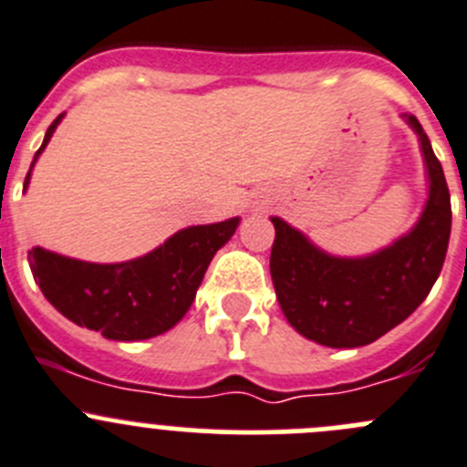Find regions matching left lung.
Segmentation results:
<instances>
[{
  "instance_id": "1",
  "label": "left lung",
  "mask_w": 467,
  "mask_h": 467,
  "mask_svg": "<svg viewBox=\"0 0 467 467\" xmlns=\"http://www.w3.org/2000/svg\"><path fill=\"white\" fill-rule=\"evenodd\" d=\"M403 117L420 137L429 174V199L410 234L376 254L341 259L273 217L270 275L279 307L300 335L317 344L358 348L376 341L424 303L445 264L450 188L424 128L415 117Z\"/></svg>"
}]
</instances>
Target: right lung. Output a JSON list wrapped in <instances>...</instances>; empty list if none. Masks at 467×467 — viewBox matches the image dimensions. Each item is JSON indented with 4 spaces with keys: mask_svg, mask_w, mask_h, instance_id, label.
I'll return each mask as SVG.
<instances>
[{
    "mask_svg": "<svg viewBox=\"0 0 467 467\" xmlns=\"http://www.w3.org/2000/svg\"><path fill=\"white\" fill-rule=\"evenodd\" d=\"M61 119L64 114L47 128L36 158ZM238 222V217H231L215 224L188 226L149 254L123 264H88L34 247L29 268L43 296L68 321L100 332L105 339H150L171 330L185 317L208 264L234 236Z\"/></svg>",
    "mask_w": 467,
    "mask_h": 467,
    "instance_id": "obj_1",
    "label": "right lung"
}]
</instances>
